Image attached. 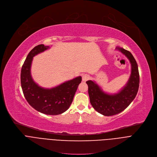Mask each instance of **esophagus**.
Returning a JSON list of instances; mask_svg holds the SVG:
<instances>
[{"label":"esophagus","instance_id":"1","mask_svg":"<svg viewBox=\"0 0 157 157\" xmlns=\"http://www.w3.org/2000/svg\"><path fill=\"white\" fill-rule=\"evenodd\" d=\"M89 79H90V75H84L82 76V81H86Z\"/></svg>","mask_w":157,"mask_h":157}]
</instances>
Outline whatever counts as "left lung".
Returning <instances> with one entry per match:
<instances>
[{
	"instance_id": "obj_1",
	"label": "left lung",
	"mask_w": 157,
	"mask_h": 157,
	"mask_svg": "<svg viewBox=\"0 0 157 157\" xmlns=\"http://www.w3.org/2000/svg\"><path fill=\"white\" fill-rule=\"evenodd\" d=\"M117 50L126 56L131 65L130 78L117 93L109 95L104 92L95 81H86L91 105L96 111L105 116L116 115L126 109L137 95L140 84V75L137 62L130 52L117 47Z\"/></svg>"
}]
</instances>
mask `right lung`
<instances>
[{
	"label": "right lung",
	"mask_w": 157,
	"mask_h": 157,
	"mask_svg": "<svg viewBox=\"0 0 157 157\" xmlns=\"http://www.w3.org/2000/svg\"><path fill=\"white\" fill-rule=\"evenodd\" d=\"M49 48L41 44L29 52L21 71V84L26 100L33 109L47 115H59L69 108L82 78L76 77L50 89L38 86L31 75V63L33 57Z\"/></svg>",
	"instance_id": "1"
}]
</instances>
